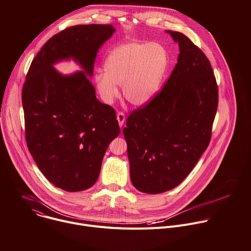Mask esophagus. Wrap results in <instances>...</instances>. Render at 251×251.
I'll return each instance as SVG.
<instances>
[{"label": "esophagus", "instance_id": "34e87169", "mask_svg": "<svg viewBox=\"0 0 251 251\" xmlns=\"http://www.w3.org/2000/svg\"><path fill=\"white\" fill-rule=\"evenodd\" d=\"M117 120H118V123H119V126L122 127L124 122H125V114L123 112H118L117 113Z\"/></svg>", "mask_w": 251, "mask_h": 251}]
</instances>
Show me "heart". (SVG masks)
<instances>
[{
  "label": "heart",
  "instance_id": "heart-1",
  "mask_svg": "<svg viewBox=\"0 0 251 251\" xmlns=\"http://www.w3.org/2000/svg\"><path fill=\"white\" fill-rule=\"evenodd\" d=\"M168 65L166 50L159 44L128 43L107 55L104 73L95 75L101 99L112 103L122 86L123 97L132 105L147 104L157 93Z\"/></svg>",
  "mask_w": 251,
  "mask_h": 251
}]
</instances>
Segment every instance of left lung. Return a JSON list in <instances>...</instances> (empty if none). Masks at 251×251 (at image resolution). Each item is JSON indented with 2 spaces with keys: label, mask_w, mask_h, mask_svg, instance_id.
<instances>
[{
  "label": "left lung",
  "mask_w": 251,
  "mask_h": 251,
  "mask_svg": "<svg viewBox=\"0 0 251 251\" xmlns=\"http://www.w3.org/2000/svg\"><path fill=\"white\" fill-rule=\"evenodd\" d=\"M167 32L178 44L177 62L163 89L132 111L123 129L131 182L146 194L167 192L185 180L209 144L219 104L205 54L184 33Z\"/></svg>",
  "instance_id": "left-lung-1"
}]
</instances>
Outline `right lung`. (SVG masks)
<instances>
[{
	"label": "right lung",
	"instance_id": "obj_1",
	"mask_svg": "<svg viewBox=\"0 0 251 251\" xmlns=\"http://www.w3.org/2000/svg\"><path fill=\"white\" fill-rule=\"evenodd\" d=\"M111 25H78L54 34L35 55L22 91L27 148L55 187L79 192L97 181L102 159L120 128L116 112L101 103L89 77ZM73 57L84 68L62 76L52 65Z\"/></svg>",
	"mask_w": 251,
	"mask_h": 251
}]
</instances>
